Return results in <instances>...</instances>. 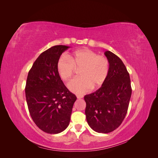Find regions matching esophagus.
<instances>
[{
	"instance_id": "34e87169",
	"label": "esophagus",
	"mask_w": 158,
	"mask_h": 158,
	"mask_svg": "<svg viewBox=\"0 0 158 158\" xmlns=\"http://www.w3.org/2000/svg\"><path fill=\"white\" fill-rule=\"evenodd\" d=\"M76 97H77L78 99H81V98H83V95H76Z\"/></svg>"
}]
</instances>
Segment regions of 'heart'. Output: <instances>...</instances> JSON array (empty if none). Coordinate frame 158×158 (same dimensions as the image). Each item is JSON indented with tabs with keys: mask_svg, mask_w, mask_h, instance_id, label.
Wrapping results in <instances>:
<instances>
[{
	"mask_svg": "<svg viewBox=\"0 0 158 158\" xmlns=\"http://www.w3.org/2000/svg\"><path fill=\"white\" fill-rule=\"evenodd\" d=\"M56 68L60 77L69 80L75 69H79L80 77L71 80L68 88L73 92L84 94L91 88L101 86L107 79L109 72V62L106 56L87 49L76 51L73 54L61 56Z\"/></svg>",
	"mask_w": 158,
	"mask_h": 158,
	"instance_id": "heart-1",
	"label": "heart"
}]
</instances>
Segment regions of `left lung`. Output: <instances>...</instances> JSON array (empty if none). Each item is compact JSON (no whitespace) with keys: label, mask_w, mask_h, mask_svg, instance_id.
Masks as SVG:
<instances>
[{"label":"left lung","mask_w":158,"mask_h":158,"mask_svg":"<svg viewBox=\"0 0 158 158\" xmlns=\"http://www.w3.org/2000/svg\"><path fill=\"white\" fill-rule=\"evenodd\" d=\"M105 55L109 62L107 78L102 87L84 96L89 126L99 133H109L121 125L132 94L129 73L121 59L112 52Z\"/></svg>","instance_id":"left-lung-1"}]
</instances>
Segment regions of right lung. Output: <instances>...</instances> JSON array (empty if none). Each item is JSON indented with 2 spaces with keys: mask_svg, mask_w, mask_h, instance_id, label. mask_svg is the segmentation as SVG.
Returning <instances> with one entry per match:
<instances>
[{
  "mask_svg": "<svg viewBox=\"0 0 158 158\" xmlns=\"http://www.w3.org/2000/svg\"><path fill=\"white\" fill-rule=\"evenodd\" d=\"M68 48L55 45L43 52L27 75L25 92L30 114L35 125L49 134L60 133L68 127L76 100L56 68L60 55Z\"/></svg>",
  "mask_w": 158,
  "mask_h": 158,
  "instance_id": "obj_1",
  "label": "right lung"
}]
</instances>
